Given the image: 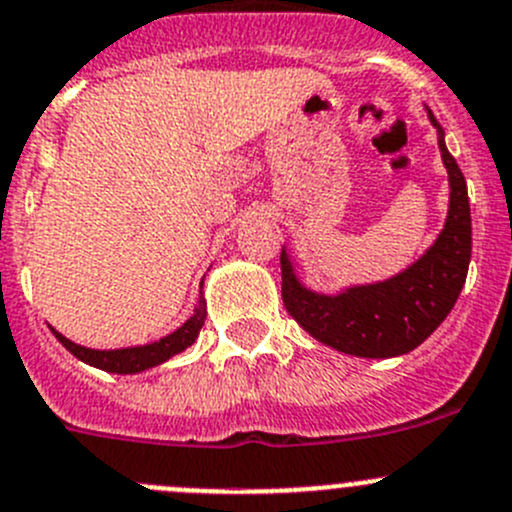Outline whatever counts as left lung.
Segmentation results:
<instances>
[{"mask_svg": "<svg viewBox=\"0 0 512 512\" xmlns=\"http://www.w3.org/2000/svg\"><path fill=\"white\" fill-rule=\"evenodd\" d=\"M427 116L437 128L439 154L450 181V209L442 232L419 260L389 280L351 285L326 295L305 288L290 252L285 247L280 252L283 303L288 313L315 341L348 356L391 358L414 351L450 315L465 285L472 255L467 184L455 156L444 146V131L429 108Z\"/></svg>", "mask_w": 512, "mask_h": 512, "instance_id": "left-lung-1", "label": "left lung"}]
</instances>
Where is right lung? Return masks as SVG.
<instances>
[{
    "mask_svg": "<svg viewBox=\"0 0 512 512\" xmlns=\"http://www.w3.org/2000/svg\"><path fill=\"white\" fill-rule=\"evenodd\" d=\"M204 321H207V300L199 298L197 308L191 313L189 321L184 326L176 328L169 336L159 338V341L143 343V346H128V348H108V351H100V348H85L80 343H73L70 338L62 336L60 331L50 328L55 333L57 341L68 348L75 358H80L83 364L95 366L100 371H108V374H141L146 369H154V366L164 364L171 356L181 353L184 348H189L191 343L197 341L199 331H202Z\"/></svg>",
    "mask_w": 512,
    "mask_h": 512,
    "instance_id": "obj_1",
    "label": "right lung"
}]
</instances>
